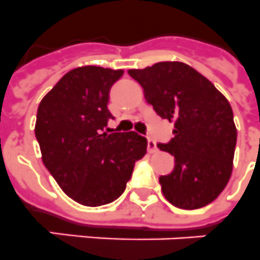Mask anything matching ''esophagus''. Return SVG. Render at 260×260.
I'll use <instances>...</instances> for the list:
<instances>
[{"label":"esophagus","mask_w":260,"mask_h":260,"mask_svg":"<svg viewBox=\"0 0 260 260\" xmlns=\"http://www.w3.org/2000/svg\"><path fill=\"white\" fill-rule=\"evenodd\" d=\"M148 150H149V153H153L157 150V145L152 139H148Z\"/></svg>","instance_id":"obj_1"}]
</instances>
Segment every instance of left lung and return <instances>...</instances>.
<instances>
[{
	"mask_svg": "<svg viewBox=\"0 0 260 260\" xmlns=\"http://www.w3.org/2000/svg\"><path fill=\"white\" fill-rule=\"evenodd\" d=\"M128 74L157 115L174 124L171 143L157 144L174 156L173 172L160 177L164 197L185 210L213 202L233 172L237 126L229 100L184 62H158Z\"/></svg>",
	"mask_w": 260,
	"mask_h": 260,
	"instance_id": "8db88e82",
	"label": "left lung"
}]
</instances>
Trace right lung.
<instances>
[{"mask_svg":"<svg viewBox=\"0 0 260 260\" xmlns=\"http://www.w3.org/2000/svg\"><path fill=\"white\" fill-rule=\"evenodd\" d=\"M123 70L82 66L62 76L41 100L36 137L42 161L71 200L102 206L119 198L148 141L136 132L106 134L110 89Z\"/></svg>","mask_w":260,"mask_h":260,"instance_id":"right-lung-1","label":"right lung"}]
</instances>
